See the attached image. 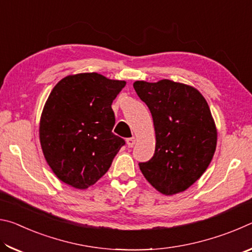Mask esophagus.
Listing matches in <instances>:
<instances>
[{
    "instance_id": "34e87169",
    "label": "esophagus",
    "mask_w": 252,
    "mask_h": 252,
    "mask_svg": "<svg viewBox=\"0 0 252 252\" xmlns=\"http://www.w3.org/2000/svg\"><path fill=\"white\" fill-rule=\"evenodd\" d=\"M126 144H127V147L129 148H132L135 144V138L134 136H132V138H129V139H126Z\"/></svg>"
}]
</instances>
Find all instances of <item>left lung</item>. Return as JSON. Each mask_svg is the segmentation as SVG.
Listing matches in <instances>:
<instances>
[{
    "instance_id": "1",
    "label": "left lung",
    "mask_w": 252,
    "mask_h": 252,
    "mask_svg": "<svg viewBox=\"0 0 252 252\" xmlns=\"http://www.w3.org/2000/svg\"><path fill=\"white\" fill-rule=\"evenodd\" d=\"M133 88L152 114L156 151L140 162L144 178L165 195L187 190L215 155L217 129L206 99L190 85L160 80L135 81Z\"/></svg>"
}]
</instances>
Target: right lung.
<instances>
[{
  "label": "right lung",
  "mask_w": 252,
  "mask_h": 252,
  "mask_svg": "<svg viewBox=\"0 0 252 252\" xmlns=\"http://www.w3.org/2000/svg\"><path fill=\"white\" fill-rule=\"evenodd\" d=\"M126 81L95 72L67 75L51 91L42 111L40 142L55 176L87 189L104 176L125 140L112 133L111 105Z\"/></svg>",
  "instance_id": "add662e5"
}]
</instances>
